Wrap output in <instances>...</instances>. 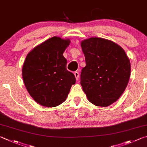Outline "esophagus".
<instances>
[{
	"label": "esophagus",
	"instance_id": "esophagus-1",
	"mask_svg": "<svg viewBox=\"0 0 147 147\" xmlns=\"http://www.w3.org/2000/svg\"><path fill=\"white\" fill-rule=\"evenodd\" d=\"M74 75H75V77H76V80L78 81L79 80V72L78 71H74Z\"/></svg>",
	"mask_w": 147,
	"mask_h": 147
}]
</instances>
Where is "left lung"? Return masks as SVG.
I'll list each match as a JSON object with an SVG mask.
<instances>
[{
    "instance_id": "left-lung-1",
    "label": "left lung",
    "mask_w": 147,
    "mask_h": 147,
    "mask_svg": "<svg viewBox=\"0 0 147 147\" xmlns=\"http://www.w3.org/2000/svg\"><path fill=\"white\" fill-rule=\"evenodd\" d=\"M86 66L81 84L87 98L98 107H108L124 92L130 76V63L123 49L110 40L91 37L81 42Z\"/></svg>"
}]
</instances>
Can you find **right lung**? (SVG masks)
I'll return each instance as SVG.
<instances>
[{
  "mask_svg": "<svg viewBox=\"0 0 147 147\" xmlns=\"http://www.w3.org/2000/svg\"><path fill=\"white\" fill-rule=\"evenodd\" d=\"M69 40L53 37L28 54L22 67V78L28 93L42 106L54 107L65 101L72 84L73 73L66 69L63 53Z\"/></svg>",
  "mask_w": 147,
  "mask_h": 147,
  "instance_id": "add662e5",
  "label": "right lung"
}]
</instances>
